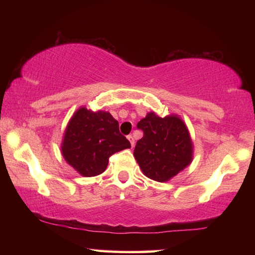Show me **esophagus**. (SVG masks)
<instances>
[{
    "label": "esophagus",
    "instance_id": "34e87169",
    "mask_svg": "<svg viewBox=\"0 0 255 255\" xmlns=\"http://www.w3.org/2000/svg\"><path fill=\"white\" fill-rule=\"evenodd\" d=\"M127 138H128V140L130 141L131 147H133V145H135V139H133V136H132V135H128Z\"/></svg>",
    "mask_w": 255,
    "mask_h": 255
}]
</instances>
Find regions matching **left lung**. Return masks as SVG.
Instances as JSON below:
<instances>
[{
  "label": "left lung",
  "instance_id": "obj_1",
  "mask_svg": "<svg viewBox=\"0 0 255 255\" xmlns=\"http://www.w3.org/2000/svg\"><path fill=\"white\" fill-rule=\"evenodd\" d=\"M144 136L133 149L138 165L147 178L165 182L192 161V140L185 124L178 116L161 118L154 112L137 124Z\"/></svg>",
  "mask_w": 255,
  "mask_h": 255
}]
</instances>
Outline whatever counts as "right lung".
I'll use <instances>...</instances> for the list:
<instances>
[{
  "label": "right lung",
  "mask_w": 255,
  "mask_h": 255,
  "mask_svg": "<svg viewBox=\"0 0 255 255\" xmlns=\"http://www.w3.org/2000/svg\"><path fill=\"white\" fill-rule=\"evenodd\" d=\"M130 148L119 131V124L109 112H93L82 107L68 123L62 143L65 161L83 176H96L106 171L109 157Z\"/></svg>",
  "instance_id": "1"
}]
</instances>
